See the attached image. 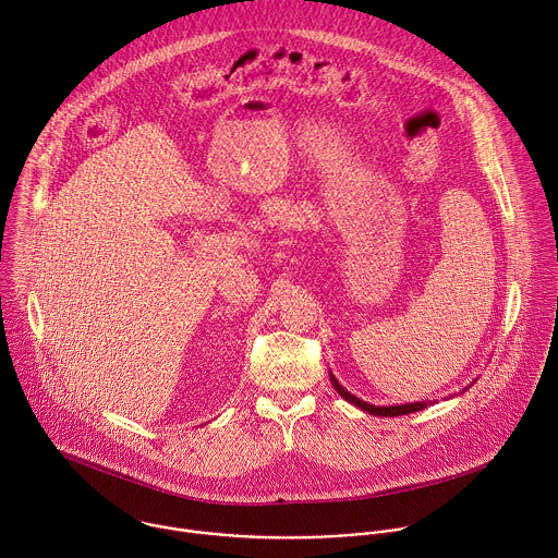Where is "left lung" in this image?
Wrapping results in <instances>:
<instances>
[{"mask_svg": "<svg viewBox=\"0 0 558 558\" xmlns=\"http://www.w3.org/2000/svg\"><path fill=\"white\" fill-rule=\"evenodd\" d=\"M330 384H332V388L337 390V395H339L341 399H345L350 405H354V408H359V410H363V412H367V414H373V416H405V414H414V412H421V410H425L427 405H432V401H416V403H405V405H386V408H379V405H369V403L356 399L354 395H350L343 386H339V381L335 379L332 373H330ZM469 388H471V386H469ZM469 388H464L462 392H466ZM462 392H460V395H462ZM434 403H436V401H434Z\"/></svg>", "mask_w": 558, "mask_h": 558, "instance_id": "1", "label": "left lung"}]
</instances>
